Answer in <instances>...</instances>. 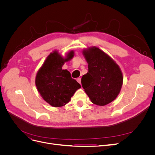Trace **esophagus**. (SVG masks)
Instances as JSON below:
<instances>
[{
	"label": "esophagus",
	"mask_w": 155,
	"mask_h": 155,
	"mask_svg": "<svg viewBox=\"0 0 155 155\" xmlns=\"http://www.w3.org/2000/svg\"><path fill=\"white\" fill-rule=\"evenodd\" d=\"M77 81H78V82L79 83L81 84V78H78V79H77Z\"/></svg>",
	"instance_id": "obj_1"
}]
</instances>
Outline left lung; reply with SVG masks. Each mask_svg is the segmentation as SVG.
<instances>
[{
	"instance_id": "left-lung-1",
	"label": "left lung",
	"mask_w": 155,
	"mask_h": 155,
	"mask_svg": "<svg viewBox=\"0 0 155 155\" xmlns=\"http://www.w3.org/2000/svg\"><path fill=\"white\" fill-rule=\"evenodd\" d=\"M88 64V72L83 75L81 84L94 104L104 106L118 96L123 84V75L118 64L109 55L92 46L83 50Z\"/></svg>"
}]
</instances>
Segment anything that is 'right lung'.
<instances>
[{
	"label": "right lung",
	"mask_w": 155,
	"mask_h": 155,
	"mask_svg": "<svg viewBox=\"0 0 155 155\" xmlns=\"http://www.w3.org/2000/svg\"><path fill=\"white\" fill-rule=\"evenodd\" d=\"M74 55L72 50L66 58H63L55 50L48 56L37 72L35 85L43 100L51 106L65 105L78 89L81 88L80 84L72 78L70 72L62 69L64 62L71 59Z\"/></svg>",
	"instance_id": "add662e5"
}]
</instances>
